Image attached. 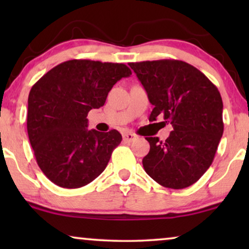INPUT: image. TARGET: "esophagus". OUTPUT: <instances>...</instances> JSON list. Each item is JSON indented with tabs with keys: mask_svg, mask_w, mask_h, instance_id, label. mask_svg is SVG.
Returning a JSON list of instances; mask_svg holds the SVG:
<instances>
[{
	"mask_svg": "<svg viewBox=\"0 0 249 249\" xmlns=\"http://www.w3.org/2000/svg\"><path fill=\"white\" fill-rule=\"evenodd\" d=\"M122 137H124V142H131L135 141L137 136H136L135 134H131V132H124V134H122Z\"/></svg>",
	"mask_w": 249,
	"mask_h": 249,
	"instance_id": "34e87169",
	"label": "esophagus"
}]
</instances>
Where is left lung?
<instances>
[{"mask_svg": "<svg viewBox=\"0 0 249 249\" xmlns=\"http://www.w3.org/2000/svg\"><path fill=\"white\" fill-rule=\"evenodd\" d=\"M154 107L149 121L164 119L173 130L164 142L146 137L148 154L142 166L166 188L195 183L212 164L223 134L220 91L205 74L179 60L129 63Z\"/></svg>", "mask_w": 249, "mask_h": 249, "instance_id": "left-lung-1", "label": "left lung"}]
</instances>
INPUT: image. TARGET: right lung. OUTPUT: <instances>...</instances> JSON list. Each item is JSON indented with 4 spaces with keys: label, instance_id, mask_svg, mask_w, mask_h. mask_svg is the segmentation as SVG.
Segmentation results:
<instances>
[{
    "label": "right lung",
    "instance_id": "obj_1",
    "mask_svg": "<svg viewBox=\"0 0 249 249\" xmlns=\"http://www.w3.org/2000/svg\"><path fill=\"white\" fill-rule=\"evenodd\" d=\"M131 70L124 63L70 60L54 67L30 89L27 131L37 164L62 188H80L107 168L122 136L88 130L87 114Z\"/></svg>",
    "mask_w": 249,
    "mask_h": 249
}]
</instances>
